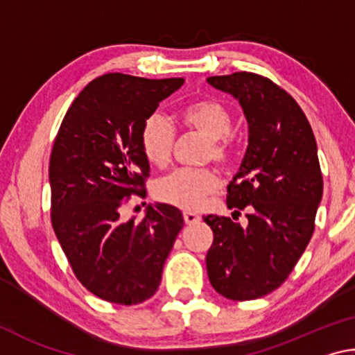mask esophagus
Segmentation results:
<instances>
[{
	"instance_id": "esophagus-1",
	"label": "esophagus",
	"mask_w": 355,
	"mask_h": 355,
	"mask_svg": "<svg viewBox=\"0 0 355 355\" xmlns=\"http://www.w3.org/2000/svg\"><path fill=\"white\" fill-rule=\"evenodd\" d=\"M183 219H184V224L192 225V224H197V222L200 220V216L196 214V213H191V211H184Z\"/></svg>"
}]
</instances>
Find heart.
Masks as SVG:
<instances>
[{"label":"heart","instance_id":"b5f03b06","mask_svg":"<svg viewBox=\"0 0 355 355\" xmlns=\"http://www.w3.org/2000/svg\"><path fill=\"white\" fill-rule=\"evenodd\" d=\"M180 123L186 131H192L207 139L202 159L214 161L220 167H228L235 159L236 150L232 137L233 114L230 107L216 98H203L184 106L180 111ZM141 150L150 164L163 167L169 163L175 130L169 120L153 114L144 120L139 133ZM218 189V178L208 167H182L159 178L155 184V196L159 202L182 209L202 208Z\"/></svg>","mask_w":355,"mask_h":355}]
</instances>
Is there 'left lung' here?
I'll return each mask as SVG.
<instances>
[{"instance_id": "obj_1", "label": "left lung", "mask_w": 355, "mask_h": 355, "mask_svg": "<svg viewBox=\"0 0 355 355\" xmlns=\"http://www.w3.org/2000/svg\"><path fill=\"white\" fill-rule=\"evenodd\" d=\"M208 83L238 98L249 123L248 150L227 188L232 218L248 208V227L203 218L214 235L208 279L227 299L263 297L288 279L313 235L322 197L313 130L296 100L266 76L236 71Z\"/></svg>"}]
</instances>
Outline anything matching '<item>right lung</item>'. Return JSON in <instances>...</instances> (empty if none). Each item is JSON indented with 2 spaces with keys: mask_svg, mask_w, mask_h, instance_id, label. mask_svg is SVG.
Wrapping results in <instances>:
<instances>
[{
  "mask_svg": "<svg viewBox=\"0 0 355 355\" xmlns=\"http://www.w3.org/2000/svg\"><path fill=\"white\" fill-rule=\"evenodd\" d=\"M183 83L123 73L95 78L69 107L53 144V230L76 279L107 302L136 305L152 297L183 228L182 213L166 203L148 205L139 222L122 219L131 196L147 194L144 120Z\"/></svg>",
  "mask_w": 355,
  "mask_h": 355,
  "instance_id": "obj_1",
  "label": "right lung"
}]
</instances>
